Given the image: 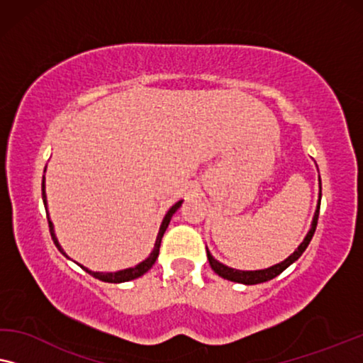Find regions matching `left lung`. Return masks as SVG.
<instances>
[{"label":"left lung","instance_id":"1","mask_svg":"<svg viewBox=\"0 0 363 363\" xmlns=\"http://www.w3.org/2000/svg\"><path fill=\"white\" fill-rule=\"evenodd\" d=\"M319 189H320V177H319ZM320 196H323V192L319 191L318 208H315L313 223H311V228H309L308 235H306L304 240H303V243L299 245L298 250H294V253H291L289 257L284 259V262L274 264V267L264 268V269H255V272H242V269H235V268H230V267H225V264H223V263L217 262V259L211 255V252H208V250H207L208 263H211V267H212L213 272H216L218 277H222L223 279H228V281H233V283H242V284H258V283H264V281H269V279L277 278L279 273H283L284 269L288 268L291 263H294L296 259H298L301 255L304 253V250L308 248L311 238H313V235L315 232V225H318L319 208H320Z\"/></svg>","mask_w":363,"mask_h":363}]
</instances>
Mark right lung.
Wrapping results in <instances>:
<instances>
[{"label":"right lung","mask_w":363,"mask_h":363,"mask_svg":"<svg viewBox=\"0 0 363 363\" xmlns=\"http://www.w3.org/2000/svg\"><path fill=\"white\" fill-rule=\"evenodd\" d=\"M44 171H45V169H44ZM44 187H45V186H44V176H43V201H44V206H45V212H48V199H45V189H44ZM181 203H182V201L176 202L174 206H172V207L169 208V211H167V213L164 216V218H162V223H161V227H160V233H157V237H156L155 248H152V252L150 253V257H147L146 259H143L141 263H138L136 267H133V268H126V269H120V272H115V273H100V272H91V269L85 268V267H82L80 263H77V264H79L80 268H84L86 273L91 274V277L96 278V279H100V281H105V283H125V281H131V279H136V278L143 277V274H145L146 272H150V269L152 268V264L156 263L157 255H160V247H161L162 235H164L167 225H169V222H171L172 216H174L177 208L181 207ZM48 213H49V212H48ZM48 220H49V228H50V237H52L54 243H55V247H57V248L60 250V252H62V253L65 255V257H67V253L64 252L62 247H60V243H59L57 237H55L54 225H52V222H50L49 216H48Z\"/></svg>","instance_id":"add662e5"}]
</instances>
